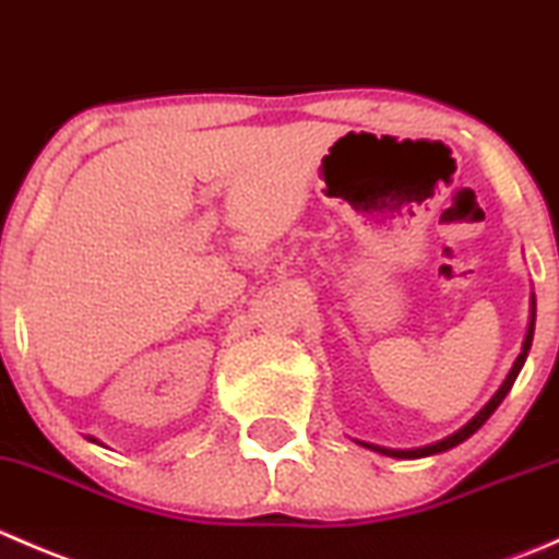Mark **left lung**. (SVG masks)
<instances>
[{"label": "left lung", "instance_id": "1", "mask_svg": "<svg viewBox=\"0 0 559 559\" xmlns=\"http://www.w3.org/2000/svg\"><path fill=\"white\" fill-rule=\"evenodd\" d=\"M533 330H535V300H533V313H530V326H527V335H524V343H522V354H520V357H516L514 368L509 370V376H506V381H503V384H500L498 392L492 394V400H489V403L484 405V408L478 411V414L473 416V419L467 421V425H462L460 430L452 432V436H447V438H443V441H436V443H430V447H419V449H384V447H376V443H362V441H357V443H362L365 449H373V452H379V454H386V456H397V460H419V456H430V454H441V452H449V449H454L456 443L467 441V438H471L473 432H476L478 427H481L484 421H487L489 416L495 414V408H498V405L503 403V397H506V394L511 392V386H514V381H516V376H520V370H522L524 359H527L530 343H533Z\"/></svg>", "mask_w": 559, "mask_h": 559}]
</instances>
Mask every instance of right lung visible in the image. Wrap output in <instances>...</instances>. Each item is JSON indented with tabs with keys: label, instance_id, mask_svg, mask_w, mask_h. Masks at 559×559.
Here are the masks:
<instances>
[{
	"label": "right lung",
	"instance_id": "right-lung-1",
	"mask_svg": "<svg viewBox=\"0 0 559 559\" xmlns=\"http://www.w3.org/2000/svg\"><path fill=\"white\" fill-rule=\"evenodd\" d=\"M92 441H94V438H92ZM94 443H97V441H94Z\"/></svg>",
	"mask_w": 559,
	"mask_h": 559
}]
</instances>
